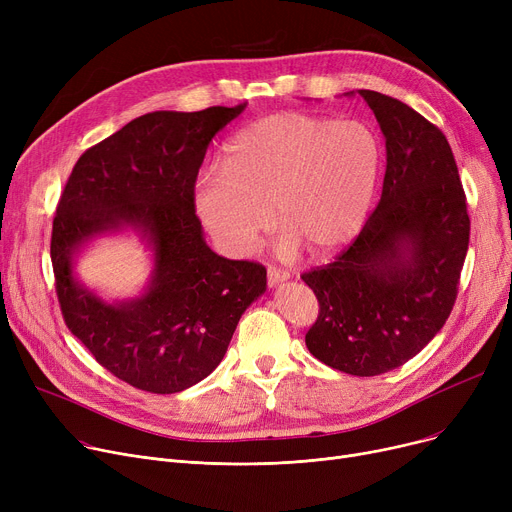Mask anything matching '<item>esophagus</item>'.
Segmentation results:
<instances>
[{
	"label": "esophagus",
	"mask_w": 512,
	"mask_h": 512,
	"mask_svg": "<svg viewBox=\"0 0 512 512\" xmlns=\"http://www.w3.org/2000/svg\"><path fill=\"white\" fill-rule=\"evenodd\" d=\"M290 278V274L288 272H284V270H278V267H267V286L270 288H274V286H278V284H282V282H286Z\"/></svg>",
	"instance_id": "obj_1"
}]
</instances>
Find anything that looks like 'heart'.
I'll return each mask as SVG.
<instances>
[{
    "label": "heart",
    "mask_w": 512,
    "mask_h": 512,
    "mask_svg": "<svg viewBox=\"0 0 512 512\" xmlns=\"http://www.w3.org/2000/svg\"><path fill=\"white\" fill-rule=\"evenodd\" d=\"M382 168V145L357 120L284 112L265 116L226 143L222 166L195 184L203 226L232 257L249 255L276 224L278 251L311 257L340 251L361 230Z\"/></svg>",
    "instance_id": "heart-1"
}]
</instances>
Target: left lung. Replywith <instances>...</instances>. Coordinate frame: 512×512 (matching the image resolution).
I'll list each match as a JSON object with an SVG mask.
<instances>
[{"instance_id": "1", "label": "left lung", "mask_w": 512, "mask_h": 512, "mask_svg": "<svg viewBox=\"0 0 512 512\" xmlns=\"http://www.w3.org/2000/svg\"><path fill=\"white\" fill-rule=\"evenodd\" d=\"M357 93L386 139L382 199L351 247L301 278L319 301L309 353L369 378L413 359L446 324L471 222L442 130L394 97Z\"/></svg>"}]
</instances>
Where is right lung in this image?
<instances>
[{"label": "right lung", "instance_id": "right-lung-1", "mask_svg": "<svg viewBox=\"0 0 512 512\" xmlns=\"http://www.w3.org/2000/svg\"><path fill=\"white\" fill-rule=\"evenodd\" d=\"M247 103L151 112L87 149L64 186L51 263L68 330L122 382L153 394L195 386L220 365L240 315L267 288L265 267L213 253L195 215L211 139ZM137 231L154 270L139 298L110 304L73 274L91 239Z\"/></svg>", "mask_w": 512, "mask_h": 512}]
</instances>
